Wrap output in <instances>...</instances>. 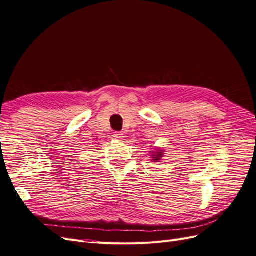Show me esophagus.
Returning <instances> with one entry per match:
<instances>
[{"instance_id": "obj_1", "label": "esophagus", "mask_w": 256, "mask_h": 256, "mask_svg": "<svg viewBox=\"0 0 256 256\" xmlns=\"http://www.w3.org/2000/svg\"><path fill=\"white\" fill-rule=\"evenodd\" d=\"M113 136H114V138H116V140H122V138H124V134L122 132H115L113 134Z\"/></svg>"}]
</instances>
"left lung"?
<instances>
[{"label":"left lung","mask_w":256,"mask_h":256,"mask_svg":"<svg viewBox=\"0 0 256 256\" xmlns=\"http://www.w3.org/2000/svg\"><path fill=\"white\" fill-rule=\"evenodd\" d=\"M161 157H162V154H161V152H157V154H154V161H159Z\"/></svg>","instance_id":"8db88e82"}]
</instances>
